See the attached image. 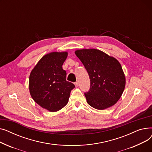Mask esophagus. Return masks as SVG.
Wrapping results in <instances>:
<instances>
[{
    "label": "esophagus",
    "instance_id": "obj_1",
    "mask_svg": "<svg viewBox=\"0 0 152 152\" xmlns=\"http://www.w3.org/2000/svg\"><path fill=\"white\" fill-rule=\"evenodd\" d=\"M75 85L76 87H78V86H79V84H78V83H77V82H76V83H75Z\"/></svg>",
    "mask_w": 152,
    "mask_h": 152
}]
</instances>
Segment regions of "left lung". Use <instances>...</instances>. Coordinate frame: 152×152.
Masks as SVG:
<instances>
[{"label": "left lung", "mask_w": 152, "mask_h": 152, "mask_svg": "<svg viewBox=\"0 0 152 152\" xmlns=\"http://www.w3.org/2000/svg\"><path fill=\"white\" fill-rule=\"evenodd\" d=\"M75 53L90 77V90L84 94L87 103L100 110L116 104L126 85V77L120 63L98 49H79Z\"/></svg>", "instance_id": "left-lung-1"}]
</instances>
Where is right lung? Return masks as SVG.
Returning a JSON list of instances; mask_svg holds the SVG:
<instances>
[{
    "label": "right lung",
    "instance_id": "1",
    "mask_svg": "<svg viewBox=\"0 0 152 152\" xmlns=\"http://www.w3.org/2000/svg\"><path fill=\"white\" fill-rule=\"evenodd\" d=\"M67 52H52L40 59L29 75V89L31 97L42 108L56 112L68 102L75 85L66 81L62 65Z\"/></svg>",
    "mask_w": 152,
    "mask_h": 152
}]
</instances>
